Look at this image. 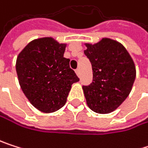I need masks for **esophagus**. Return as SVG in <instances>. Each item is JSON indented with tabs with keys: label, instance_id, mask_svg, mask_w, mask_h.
<instances>
[{
	"label": "esophagus",
	"instance_id": "esophagus-1",
	"mask_svg": "<svg viewBox=\"0 0 148 148\" xmlns=\"http://www.w3.org/2000/svg\"><path fill=\"white\" fill-rule=\"evenodd\" d=\"M75 73H76V75L80 77L81 76V70H80V68H77L76 70H75Z\"/></svg>",
	"mask_w": 148,
	"mask_h": 148
}]
</instances>
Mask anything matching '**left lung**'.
Masks as SVG:
<instances>
[{
	"label": "left lung",
	"mask_w": 148,
	"mask_h": 148,
	"mask_svg": "<svg viewBox=\"0 0 148 148\" xmlns=\"http://www.w3.org/2000/svg\"><path fill=\"white\" fill-rule=\"evenodd\" d=\"M85 45L93 69L92 83L82 87L87 104L95 113H111L132 90L136 76L134 60L122 44L108 38Z\"/></svg>",
	"instance_id": "8db88e82"
}]
</instances>
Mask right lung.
Masks as SVG:
<instances>
[{
    "mask_svg": "<svg viewBox=\"0 0 148 148\" xmlns=\"http://www.w3.org/2000/svg\"><path fill=\"white\" fill-rule=\"evenodd\" d=\"M66 44L51 37L29 42L16 60L20 86L30 103L43 113H53L66 101L73 83L80 81L64 57Z\"/></svg>",
    "mask_w": 148,
    "mask_h": 148,
    "instance_id": "add662e5",
    "label": "right lung"
}]
</instances>
